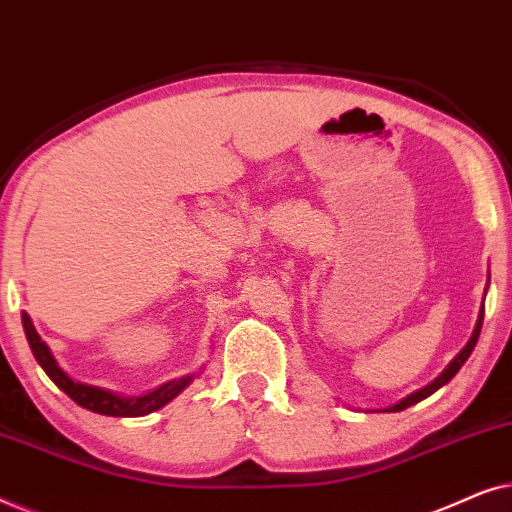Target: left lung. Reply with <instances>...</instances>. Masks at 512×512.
I'll list each match as a JSON object with an SVG mask.
<instances>
[{
	"label": "left lung",
	"instance_id": "8db88e82",
	"mask_svg": "<svg viewBox=\"0 0 512 512\" xmlns=\"http://www.w3.org/2000/svg\"><path fill=\"white\" fill-rule=\"evenodd\" d=\"M487 286H489V279H487ZM487 286H485V293H487ZM482 319H485V300H482V307H480V312H478V321H475V328H473L471 340H468V342H466V347L461 349V352H459L457 356H454V359H452L450 363H447V368L443 370V373H440V375L436 377V380H433L431 384H426V387L417 389V391H412V394H410V396H405L403 401H398L396 405H389V408H384V410H380V412H401V410H405V408H410V405H415V403H419V401H424L426 396H431L433 391H438L440 387H443V384L450 382L452 377L459 373V368L464 366L468 356H471L473 347H475V342H478V338H480Z\"/></svg>",
	"mask_w": 512,
	"mask_h": 512
}]
</instances>
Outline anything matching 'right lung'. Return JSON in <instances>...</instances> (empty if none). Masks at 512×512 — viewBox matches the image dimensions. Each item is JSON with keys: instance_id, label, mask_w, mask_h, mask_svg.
<instances>
[{"instance_id": "1", "label": "right lung", "mask_w": 512, "mask_h": 512, "mask_svg": "<svg viewBox=\"0 0 512 512\" xmlns=\"http://www.w3.org/2000/svg\"><path fill=\"white\" fill-rule=\"evenodd\" d=\"M23 328H25L27 342H30L34 359H37L39 366L44 368V373L51 377V380L58 384V387L65 391V394L72 398L74 403H79L81 408H86L90 412H97V415L144 417V415H149V412H156V410L163 408V405L170 403L172 398H177L181 391H184L188 384H191L195 377H198V373H191V375L177 377V380L160 384L158 389L149 391V394L123 396V394H118V391H111V389H104V387H93V384L79 382V380H74V377H69L65 370L60 368V363L53 356L51 347H48L46 342L41 340V335L37 333V328H34L30 314H27V312H23ZM200 373H202V370H200Z\"/></svg>"}]
</instances>
